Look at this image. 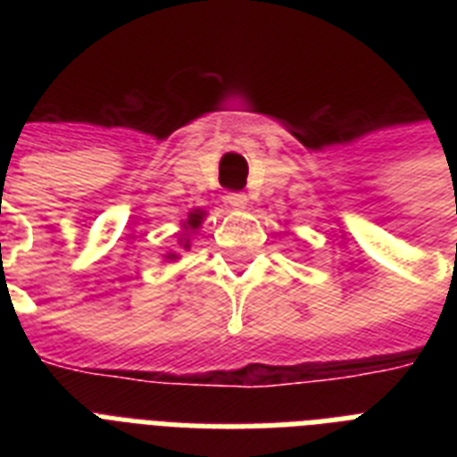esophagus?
Listing matches in <instances>:
<instances>
[{"label":"esophagus","mask_w":457,"mask_h":457,"mask_svg":"<svg viewBox=\"0 0 457 457\" xmlns=\"http://www.w3.org/2000/svg\"><path fill=\"white\" fill-rule=\"evenodd\" d=\"M228 204L235 208H244L246 206V194L244 192H229L228 194Z\"/></svg>","instance_id":"esophagus-1"}]
</instances>
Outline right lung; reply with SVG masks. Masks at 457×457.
Segmentation results:
<instances>
[{
	"mask_svg": "<svg viewBox=\"0 0 457 457\" xmlns=\"http://www.w3.org/2000/svg\"><path fill=\"white\" fill-rule=\"evenodd\" d=\"M199 220H201V213H192V220H189V225H192V228H196V225H199Z\"/></svg>",
	"mask_w": 457,
	"mask_h": 457,
	"instance_id": "right-lung-1",
	"label": "right lung"
}]
</instances>
